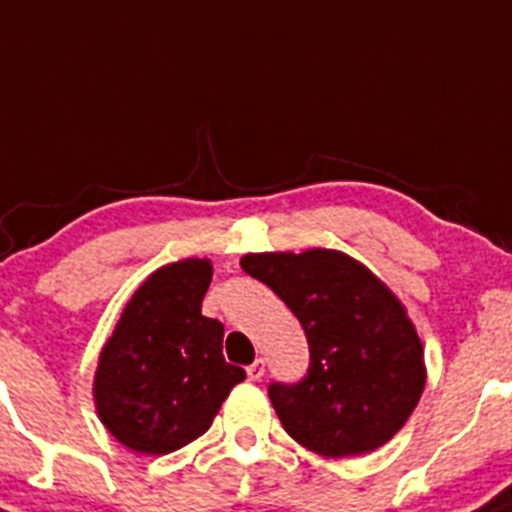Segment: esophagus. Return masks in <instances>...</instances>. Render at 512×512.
I'll return each instance as SVG.
<instances>
[{
	"instance_id": "esophagus-1",
	"label": "esophagus",
	"mask_w": 512,
	"mask_h": 512,
	"mask_svg": "<svg viewBox=\"0 0 512 512\" xmlns=\"http://www.w3.org/2000/svg\"><path fill=\"white\" fill-rule=\"evenodd\" d=\"M262 376H265V361H262V358H255V361L247 366V379L260 381Z\"/></svg>"
}]
</instances>
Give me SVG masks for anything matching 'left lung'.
<instances>
[{"mask_svg": "<svg viewBox=\"0 0 512 512\" xmlns=\"http://www.w3.org/2000/svg\"><path fill=\"white\" fill-rule=\"evenodd\" d=\"M240 265L293 310L308 338V376L270 384L285 432L333 460L379 450L427 384L424 346L404 303L364 262L326 247L252 252Z\"/></svg>", "mask_w": 512, "mask_h": 512, "instance_id": "obj_1", "label": "left lung"}]
</instances>
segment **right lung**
Segmentation results:
<instances>
[{
  "label": "right lung",
  "instance_id": "1",
  "mask_svg": "<svg viewBox=\"0 0 512 512\" xmlns=\"http://www.w3.org/2000/svg\"><path fill=\"white\" fill-rule=\"evenodd\" d=\"M212 260L186 257L151 272L98 356L95 412L123 447L169 455L212 427L245 379L222 356L224 326L202 315Z\"/></svg>",
  "mask_w": 512,
  "mask_h": 512
}]
</instances>
